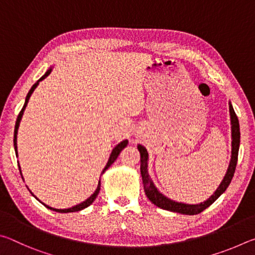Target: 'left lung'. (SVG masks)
<instances>
[{"instance_id": "1", "label": "left lung", "mask_w": 255, "mask_h": 255, "mask_svg": "<svg viewBox=\"0 0 255 255\" xmlns=\"http://www.w3.org/2000/svg\"><path fill=\"white\" fill-rule=\"evenodd\" d=\"M230 114H231L232 139H233L232 140V158L230 162V166H228L227 173L225 174V176H224V180L222 181V183L219 184V187L217 188V190H216L214 195L211 196L209 199L201 202V204H198V205L182 204V202H176L169 199V198H166L165 196H163L162 193L155 188L154 183L149 178L148 170H147V159H148L147 150H146L144 146L141 145L137 146V148L140 153V173H141V179H143L145 193L148 199L152 201L155 206H157L162 209L173 211V213H179L183 215H197V214H200L201 211H204L206 208H208L211 204H214V202L221 197L223 192H225V190L228 188V185H230L233 176H234V173H235L237 157H239L240 138H241L240 123L231 103H230Z\"/></svg>"}]
</instances>
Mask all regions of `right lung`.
<instances>
[{"instance_id":"obj_1","label":"right lung","mask_w":255,"mask_h":255,"mask_svg":"<svg viewBox=\"0 0 255 255\" xmlns=\"http://www.w3.org/2000/svg\"><path fill=\"white\" fill-rule=\"evenodd\" d=\"M50 72H51V68H49V70L45 73V75H42V76L40 77V79L38 80V81L36 82V83H34V84L32 85V88L30 89V91H29V92H28V94H27V98H25V102H24V105H23V108H22V109H21L20 114H19V116H18V118H16V123H15V127H14V139H13V144H14V149H15V155H16V156H18V152H16V133H18V129H19L20 120H21V118H22L23 111H24V109H25V107H27V105H28L29 99H30V97H31V94H32V92L34 91V89L37 88V85L39 84V82H40V81H42L44 79H46V77L50 74ZM127 144H128V140H123L122 143H119L117 146H116V147L114 148V150H112V152H111V155H110V157H109V161H108L106 167H105V169H103L102 173H105L106 170H107V169H109L111 164L114 163V162L116 161V159H117V157L119 156L120 152H122V150H123L125 147H126ZM18 164H19V163H18ZM19 170H20V173H21L20 165H19ZM22 179H23V178H22ZM99 191H100V181H99V183H98V188H97L96 191H94V193H93L92 196H90V197L88 198V199H86L85 201L81 202V204L76 205V206H74V207H72V208H68V209H56V208H51V207L47 206V205H45V204H42V202H41L40 200H39V201L41 202L42 205L46 206L47 208H48V209H50V210H54V211H57V213H74V211H80V210L84 209V208H86V207H89L90 205H91L92 202H93L94 200H96V198H97V196H98ZM30 192H31V191H30ZM31 195L33 196V193H32V192H31Z\"/></svg>"}]
</instances>
